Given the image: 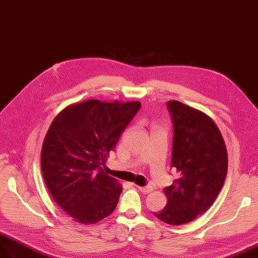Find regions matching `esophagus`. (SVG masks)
I'll use <instances>...</instances> for the list:
<instances>
[{
	"mask_svg": "<svg viewBox=\"0 0 258 258\" xmlns=\"http://www.w3.org/2000/svg\"><path fill=\"white\" fill-rule=\"evenodd\" d=\"M138 189L140 190L143 193H150L153 191V186L152 185H145V186H138Z\"/></svg>",
	"mask_w": 258,
	"mask_h": 258,
	"instance_id": "obj_1",
	"label": "esophagus"
}]
</instances>
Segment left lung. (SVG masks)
Instances as JSON below:
<instances>
[{"label": "left lung", "instance_id": "left-lung-1", "mask_svg": "<svg viewBox=\"0 0 258 258\" xmlns=\"http://www.w3.org/2000/svg\"><path fill=\"white\" fill-rule=\"evenodd\" d=\"M173 128L171 167L179 178L166 186L167 205L154 214L183 225L205 213L217 198L228 169L225 141L212 118L178 101L167 102Z\"/></svg>", "mask_w": 258, "mask_h": 258}]
</instances>
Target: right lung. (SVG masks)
<instances>
[{"mask_svg": "<svg viewBox=\"0 0 258 258\" xmlns=\"http://www.w3.org/2000/svg\"><path fill=\"white\" fill-rule=\"evenodd\" d=\"M140 107V102L89 100L62 109L48 129L41 152L45 184L80 224H95L116 208L122 189L102 165Z\"/></svg>", "mask_w": 258, "mask_h": 258, "instance_id": "right-lung-1", "label": "right lung"}]
</instances>
